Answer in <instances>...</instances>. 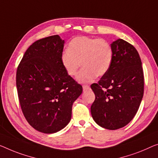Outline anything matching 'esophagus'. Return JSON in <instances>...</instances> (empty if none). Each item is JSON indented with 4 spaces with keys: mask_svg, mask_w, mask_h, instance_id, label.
I'll return each instance as SVG.
<instances>
[{
    "mask_svg": "<svg viewBox=\"0 0 158 158\" xmlns=\"http://www.w3.org/2000/svg\"><path fill=\"white\" fill-rule=\"evenodd\" d=\"M82 87H83V91H86V90H88V89H89V88H90V87H89V85H85V84L82 86Z\"/></svg>",
    "mask_w": 158,
    "mask_h": 158,
    "instance_id": "1",
    "label": "esophagus"
}]
</instances>
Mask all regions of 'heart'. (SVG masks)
Instances as JSON below:
<instances>
[{
    "instance_id": "heart-1",
    "label": "heart",
    "mask_w": 158,
    "mask_h": 158,
    "mask_svg": "<svg viewBox=\"0 0 158 158\" xmlns=\"http://www.w3.org/2000/svg\"><path fill=\"white\" fill-rule=\"evenodd\" d=\"M113 60V49L107 40L79 36L68 44V51L63 52L61 62L69 76L74 77L81 70L77 79L81 83H90L97 76H103L109 71Z\"/></svg>"
}]
</instances>
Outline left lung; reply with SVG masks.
Returning <instances> with one entry per match:
<instances>
[{"label": "left lung", "mask_w": 158, "mask_h": 158, "mask_svg": "<svg viewBox=\"0 0 158 158\" xmlns=\"http://www.w3.org/2000/svg\"><path fill=\"white\" fill-rule=\"evenodd\" d=\"M110 69L91 85L95 100L91 106L94 121L109 130L123 128L135 116L144 92V76L136 49L122 39L113 42Z\"/></svg>", "instance_id": "obj_1"}]
</instances>
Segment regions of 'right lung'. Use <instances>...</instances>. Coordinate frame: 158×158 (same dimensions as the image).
<instances>
[{
    "mask_svg": "<svg viewBox=\"0 0 158 158\" xmlns=\"http://www.w3.org/2000/svg\"><path fill=\"white\" fill-rule=\"evenodd\" d=\"M64 43L57 35L35 41L16 72L23 114L32 128L44 133H56L69 123L73 103L82 93L61 62Z\"/></svg>",
    "mask_w": 158,
    "mask_h": 158,
    "instance_id": "add662e5",
    "label": "right lung"
}]
</instances>
